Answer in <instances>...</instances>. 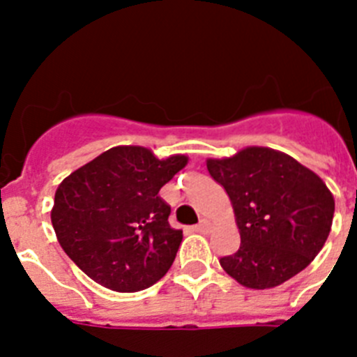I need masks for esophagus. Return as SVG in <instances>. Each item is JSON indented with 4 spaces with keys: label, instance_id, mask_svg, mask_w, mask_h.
I'll return each instance as SVG.
<instances>
[{
    "label": "esophagus",
    "instance_id": "obj_1",
    "mask_svg": "<svg viewBox=\"0 0 357 357\" xmlns=\"http://www.w3.org/2000/svg\"><path fill=\"white\" fill-rule=\"evenodd\" d=\"M193 230L195 232H207V230H209V222H207V220H202L198 225L193 227Z\"/></svg>",
    "mask_w": 357,
    "mask_h": 357
}]
</instances>
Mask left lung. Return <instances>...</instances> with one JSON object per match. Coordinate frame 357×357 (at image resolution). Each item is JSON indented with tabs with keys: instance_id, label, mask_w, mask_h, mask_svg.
<instances>
[{
	"instance_id": "left-lung-1",
	"label": "left lung",
	"mask_w": 357,
	"mask_h": 357,
	"mask_svg": "<svg viewBox=\"0 0 357 357\" xmlns=\"http://www.w3.org/2000/svg\"><path fill=\"white\" fill-rule=\"evenodd\" d=\"M227 191L241 245L220 259L239 284L268 289L302 272L331 232L334 198L320 176L272 148L250 146L227 159H207Z\"/></svg>"
}]
</instances>
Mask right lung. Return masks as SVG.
<instances>
[{
  "instance_id": "obj_1",
  "label": "right lung",
  "mask_w": 357,
  "mask_h": 357,
  "mask_svg": "<svg viewBox=\"0 0 357 357\" xmlns=\"http://www.w3.org/2000/svg\"><path fill=\"white\" fill-rule=\"evenodd\" d=\"M188 164L157 159L143 146H114L66 176L55 193L52 223L61 247L87 277L132 293L162 279L175 261L182 230L159 191Z\"/></svg>"
}]
</instances>
